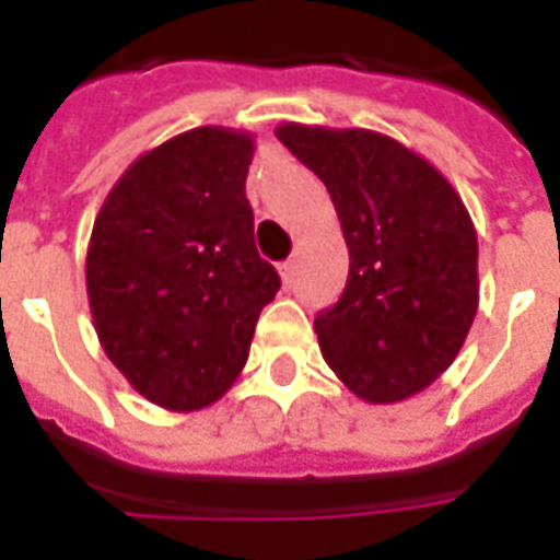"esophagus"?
<instances>
[{
    "instance_id": "obj_1",
    "label": "esophagus",
    "mask_w": 560,
    "mask_h": 560,
    "mask_svg": "<svg viewBox=\"0 0 560 560\" xmlns=\"http://www.w3.org/2000/svg\"><path fill=\"white\" fill-rule=\"evenodd\" d=\"M293 279H296V261L290 258V261L281 264V281H284V288H290V284H293Z\"/></svg>"
}]
</instances>
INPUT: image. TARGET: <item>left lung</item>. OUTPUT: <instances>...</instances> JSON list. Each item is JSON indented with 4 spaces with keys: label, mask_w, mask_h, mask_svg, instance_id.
<instances>
[{
    "label": "left lung",
    "mask_w": 560,
    "mask_h": 560,
    "mask_svg": "<svg viewBox=\"0 0 560 560\" xmlns=\"http://www.w3.org/2000/svg\"><path fill=\"white\" fill-rule=\"evenodd\" d=\"M331 194L349 246L340 302L316 316L325 363L369 404L412 398L451 366L477 316V229L424 156L374 130L276 127Z\"/></svg>",
    "instance_id": "8db88e82"
}]
</instances>
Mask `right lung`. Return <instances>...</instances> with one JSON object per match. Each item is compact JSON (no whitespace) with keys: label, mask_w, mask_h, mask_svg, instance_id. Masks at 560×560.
Wrapping results in <instances>:
<instances>
[{"label":"right lung","mask_w":560,"mask_h":560,"mask_svg":"<svg viewBox=\"0 0 560 560\" xmlns=\"http://www.w3.org/2000/svg\"><path fill=\"white\" fill-rule=\"evenodd\" d=\"M246 130L197 127L142 153L86 249L98 340L130 386L174 412L209 407L249 358L279 272L255 249Z\"/></svg>","instance_id":"right-lung-1"}]
</instances>
